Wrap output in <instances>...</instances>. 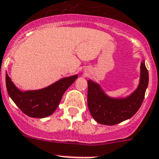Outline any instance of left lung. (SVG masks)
Returning a JSON list of instances; mask_svg holds the SVG:
<instances>
[{
  "label": "left lung",
  "instance_id": "1",
  "mask_svg": "<svg viewBox=\"0 0 159 159\" xmlns=\"http://www.w3.org/2000/svg\"><path fill=\"white\" fill-rule=\"evenodd\" d=\"M149 83V74L142 60L140 80L135 90L125 97H112L98 83L88 80V106L94 120L100 124L114 125L131 118L142 104Z\"/></svg>",
  "mask_w": 159,
  "mask_h": 159
}]
</instances>
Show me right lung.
Here are the masks:
<instances>
[{"label":"right lung","mask_w":159,"mask_h":159,"mask_svg":"<svg viewBox=\"0 0 159 159\" xmlns=\"http://www.w3.org/2000/svg\"><path fill=\"white\" fill-rule=\"evenodd\" d=\"M78 78V75L64 77L52 84L38 89L22 92L18 89L6 73L5 81L7 92L10 98L25 115L43 118L56 110L65 91Z\"/></svg>","instance_id":"right-lung-1"}]
</instances>
